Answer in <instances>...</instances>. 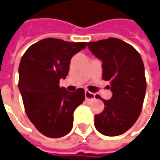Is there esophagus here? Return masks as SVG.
I'll list each match as a JSON object with an SVG mask.
<instances>
[{"instance_id": "obj_1", "label": "esophagus", "mask_w": 160, "mask_h": 160, "mask_svg": "<svg viewBox=\"0 0 160 160\" xmlns=\"http://www.w3.org/2000/svg\"><path fill=\"white\" fill-rule=\"evenodd\" d=\"M84 95H85V99H86V100H92L93 98H95V94L92 92H89L88 90L85 91Z\"/></svg>"}]
</instances>
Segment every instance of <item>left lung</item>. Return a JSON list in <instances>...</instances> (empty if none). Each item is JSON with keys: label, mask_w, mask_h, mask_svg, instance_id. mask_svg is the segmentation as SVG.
<instances>
[{"label": "left lung", "mask_w": 160, "mask_h": 160, "mask_svg": "<svg viewBox=\"0 0 160 160\" xmlns=\"http://www.w3.org/2000/svg\"><path fill=\"white\" fill-rule=\"evenodd\" d=\"M93 54L103 62V80L109 81L112 96L102 99L103 112L95 115L94 125L108 137L125 133L134 125L142 111L146 91L144 66L139 52L131 45L115 38L88 42Z\"/></svg>", "instance_id": "1"}]
</instances>
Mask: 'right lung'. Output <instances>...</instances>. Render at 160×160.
Masks as SVG:
<instances>
[{"instance_id":"obj_1","label":"right lung","mask_w":160,"mask_h":160,"mask_svg":"<svg viewBox=\"0 0 160 160\" xmlns=\"http://www.w3.org/2000/svg\"><path fill=\"white\" fill-rule=\"evenodd\" d=\"M86 42H68L48 38L32 45L19 64L18 87L29 120L39 132L58 138L70 132L73 112L84 100V90L68 92L60 88L66 78L71 58Z\"/></svg>"}]
</instances>
